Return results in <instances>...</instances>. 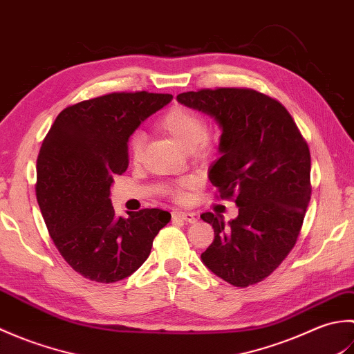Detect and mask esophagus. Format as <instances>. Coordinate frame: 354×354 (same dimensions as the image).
Here are the masks:
<instances>
[{"label":"esophagus","instance_id":"esophagus-1","mask_svg":"<svg viewBox=\"0 0 354 354\" xmlns=\"http://www.w3.org/2000/svg\"><path fill=\"white\" fill-rule=\"evenodd\" d=\"M171 216H173V219H179V221L189 222V223H194L198 221L194 213H190V212H173Z\"/></svg>","mask_w":354,"mask_h":354}]
</instances>
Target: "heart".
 <instances>
[{
  "mask_svg": "<svg viewBox=\"0 0 354 354\" xmlns=\"http://www.w3.org/2000/svg\"><path fill=\"white\" fill-rule=\"evenodd\" d=\"M160 124L179 146L190 150L194 155L205 156L216 147L214 137L205 131L204 118L190 108L176 104L161 117ZM142 146H145L142 133H135L129 142V153L133 161H138L141 158ZM175 196H181V190H175Z\"/></svg>",
  "mask_w": 354,
  "mask_h": 354,
  "instance_id": "heart-1",
  "label": "heart"
}]
</instances>
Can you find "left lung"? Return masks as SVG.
Returning <instances> with one entry per match:
<instances>
[{
	"label": "left lung",
	"instance_id": "8db88e82",
	"mask_svg": "<svg viewBox=\"0 0 354 354\" xmlns=\"http://www.w3.org/2000/svg\"><path fill=\"white\" fill-rule=\"evenodd\" d=\"M176 100L219 124L221 158L208 178L239 207L228 223L222 214H201L214 230L201 260L237 288L259 283L288 257L301 230L312 194L307 142L283 104L254 89H201Z\"/></svg>",
	"mask_w": 354,
	"mask_h": 354
}]
</instances>
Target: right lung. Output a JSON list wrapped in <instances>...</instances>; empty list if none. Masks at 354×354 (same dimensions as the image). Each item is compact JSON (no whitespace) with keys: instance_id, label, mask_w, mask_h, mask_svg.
Wrapping results in <instances>:
<instances>
[{"instance_id":"right-lung-1","label":"right lung","mask_w":354,"mask_h":354,"mask_svg":"<svg viewBox=\"0 0 354 354\" xmlns=\"http://www.w3.org/2000/svg\"><path fill=\"white\" fill-rule=\"evenodd\" d=\"M171 94L112 93L65 108L37 155L36 198L57 251L89 280L115 283L149 257L169 212L145 208L118 217L114 175L127 169V142Z\"/></svg>"}]
</instances>
